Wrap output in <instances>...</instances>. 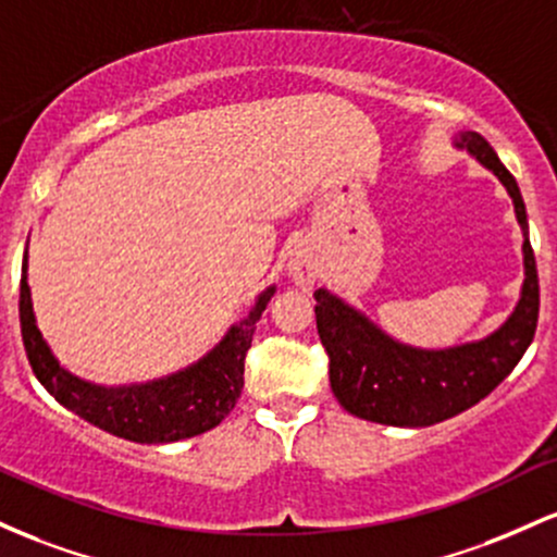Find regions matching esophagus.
<instances>
[{
  "label": "esophagus",
  "instance_id": "obj_1",
  "mask_svg": "<svg viewBox=\"0 0 557 557\" xmlns=\"http://www.w3.org/2000/svg\"><path fill=\"white\" fill-rule=\"evenodd\" d=\"M286 276L299 289H310L315 284L318 276H321V265H318V258L310 252V249H295V252L286 258Z\"/></svg>",
  "mask_w": 557,
  "mask_h": 557
}]
</instances>
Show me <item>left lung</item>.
<instances>
[{
	"label": "left lung",
	"mask_w": 557,
	"mask_h": 557,
	"mask_svg": "<svg viewBox=\"0 0 557 557\" xmlns=\"http://www.w3.org/2000/svg\"><path fill=\"white\" fill-rule=\"evenodd\" d=\"M453 144L466 149L503 181L513 199L523 234V284L513 312L490 336L445 349H423L397 342L366 312L318 289L315 323L329 352L331 392L347 413L384 426H434L481 403L523 358L540 318V278L529 221L516 178L476 131H460Z\"/></svg>",
	"instance_id": "1"
}]
</instances>
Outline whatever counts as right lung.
Wrapping results in <instances>:
<instances>
[{"label": "right lung", "mask_w": 557, "mask_h": 557, "mask_svg": "<svg viewBox=\"0 0 557 557\" xmlns=\"http://www.w3.org/2000/svg\"><path fill=\"white\" fill-rule=\"evenodd\" d=\"M26 271L28 247L23 255L21 331L36 379L62 408L73 410L91 426L121 440L139 442V445H165V442L205 434L234 410L245 386V358L247 349L252 347L255 326L276 292V286H268L255 299L252 310L239 323H234L205 358L191 366L181 368L171 376L144 381V384L102 386L60 366V360L44 342L36 326Z\"/></svg>", "instance_id": "obj_1"}]
</instances>
